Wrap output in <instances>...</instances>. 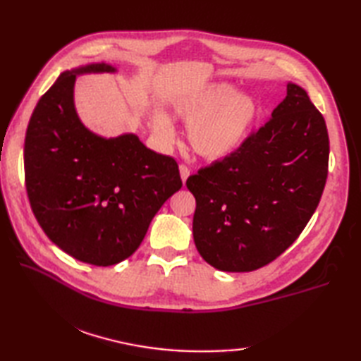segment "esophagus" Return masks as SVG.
<instances>
[{
	"instance_id": "1",
	"label": "esophagus",
	"mask_w": 361,
	"mask_h": 361,
	"mask_svg": "<svg viewBox=\"0 0 361 361\" xmlns=\"http://www.w3.org/2000/svg\"><path fill=\"white\" fill-rule=\"evenodd\" d=\"M180 175H181L183 183H186L188 176L190 175V169H189L186 164H180Z\"/></svg>"
}]
</instances>
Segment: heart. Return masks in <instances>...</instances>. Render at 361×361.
I'll return each instance as SVG.
<instances>
[{"label":"heart","instance_id":"1","mask_svg":"<svg viewBox=\"0 0 361 361\" xmlns=\"http://www.w3.org/2000/svg\"><path fill=\"white\" fill-rule=\"evenodd\" d=\"M175 118L188 126L190 147L206 159H220L240 147L257 118L255 97L237 93L229 83H211L173 104ZM153 128L164 142L175 140L167 114L153 116Z\"/></svg>","mask_w":361,"mask_h":361}]
</instances>
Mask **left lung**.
I'll return each instance as SVG.
<instances>
[{
	"label": "left lung",
	"instance_id": "1",
	"mask_svg": "<svg viewBox=\"0 0 361 361\" xmlns=\"http://www.w3.org/2000/svg\"><path fill=\"white\" fill-rule=\"evenodd\" d=\"M329 166L326 121L305 90L287 96L239 149L190 175L194 242L221 271H252L279 257L315 212Z\"/></svg>",
	"mask_w": 361,
	"mask_h": 361
}]
</instances>
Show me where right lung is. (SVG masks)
<instances>
[{
	"label": "right lung",
	"instance_id": "add662e5",
	"mask_svg": "<svg viewBox=\"0 0 361 361\" xmlns=\"http://www.w3.org/2000/svg\"><path fill=\"white\" fill-rule=\"evenodd\" d=\"M114 71L102 62L60 74L38 101L25 140L37 221L60 250L97 267L132 256L155 214L183 186L172 157L147 149L133 133L102 137L82 124L75 78Z\"/></svg>",
	"mask_w": 361,
	"mask_h": 361
}]
</instances>
